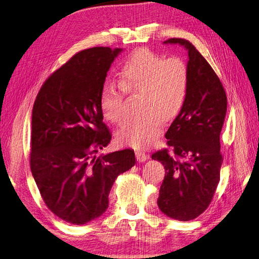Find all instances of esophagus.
<instances>
[{
  "label": "esophagus",
  "instance_id": "1",
  "mask_svg": "<svg viewBox=\"0 0 259 259\" xmlns=\"http://www.w3.org/2000/svg\"><path fill=\"white\" fill-rule=\"evenodd\" d=\"M136 157H137V160L140 162V163H142V162H145L149 158V155L145 153V152H142V151H137L136 152Z\"/></svg>",
  "mask_w": 259,
  "mask_h": 259
}]
</instances>
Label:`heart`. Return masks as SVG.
<instances>
[{
  "label": "heart",
  "instance_id": "obj_1",
  "mask_svg": "<svg viewBox=\"0 0 259 259\" xmlns=\"http://www.w3.org/2000/svg\"><path fill=\"white\" fill-rule=\"evenodd\" d=\"M118 84L107 82L101 91V108L108 121H123V92L141 94L143 114L125 123L119 141L135 149H143L161 135L165 121L174 119L187 99L188 65L180 57L166 58L150 49L132 52L118 69Z\"/></svg>",
  "mask_w": 259,
  "mask_h": 259
}]
</instances>
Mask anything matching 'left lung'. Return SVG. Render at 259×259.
<instances>
[{
    "mask_svg": "<svg viewBox=\"0 0 259 259\" xmlns=\"http://www.w3.org/2000/svg\"><path fill=\"white\" fill-rule=\"evenodd\" d=\"M163 44L187 50L189 89L185 105L165 135L174 155L166 149L152 154L165 168L157 205L165 215L189 221L208 208L220 182V134L227 95L213 69L188 40L170 38Z\"/></svg>",
    "mask_w": 259,
    "mask_h": 259,
    "instance_id": "obj_1",
    "label": "left lung"
}]
</instances>
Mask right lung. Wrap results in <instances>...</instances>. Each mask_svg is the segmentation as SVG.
Returning a JSON list of instances; mask_svg holds the SVG:
<instances>
[{"instance_id": "1", "label": "right lung", "mask_w": 259, "mask_h": 259, "mask_svg": "<svg viewBox=\"0 0 259 259\" xmlns=\"http://www.w3.org/2000/svg\"><path fill=\"white\" fill-rule=\"evenodd\" d=\"M122 50L78 52L45 82L32 108L31 173L50 211L71 224L101 217L116 178L136 164L130 149L96 156L111 140L101 91Z\"/></svg>"}]
</instances>
